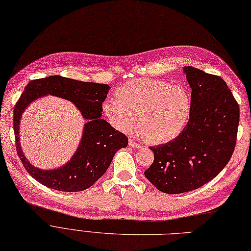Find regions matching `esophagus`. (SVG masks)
<instances>
[{
  "label": "esophagus",
  "mask_w": 251,
  "mask_h": 251,
  "mask_svg": "<svg viewBox=\"0 0 251 251\" xmlns=\"http://www.w3.org/2000/svg\"><path fill=\"white\" fill-rule=\"evenodd\" d=\"M128 146L133 147V148H141V144H139V143H137L136 141H134L133 139H129L128 141Z\"/></svg>",
  "instance_id": "34e87169"
}]
</instances>
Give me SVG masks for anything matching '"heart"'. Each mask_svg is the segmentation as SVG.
Listing matches in <instances>:
<instances>
[{
	"label": "heart",
	"mask_w": 251,
	"mask_h": 251,
	"mask_svg": "<svg viewBox=\"0 0 251 251\" xmlns=\"http://www.w3.org/2000/svg\"><path fill=\"white\" fill-rule=\"evenodd\" d=\"M116 99L103 103V112L110 124L128 133L137 124L144 138L151 143L175 139L186 126L191 111V98L181 85L140 78L125 83L115 92Z\"/></svg>",
	"instance_id": "b5f03b06"
}]
</instances>
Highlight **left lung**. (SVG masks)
<instances>
[{"label": "left lung", "instance_id": "1", "mask_svg": "<svg viewBox=\"0 0 251 251\" xmlns=\"http://www.w3.org/2000/svg\"><path fill=\"white\" fill-rule=\"evenodd\" d=\"M192 89L187 126L166 144L150 147L154 161L144 172L159 191L180 194L216 177L232 157L240 110L232 92L218 75L185 66Z\"/></svg>", "mask_w": 251, "mask_h": 251}]
</instances>
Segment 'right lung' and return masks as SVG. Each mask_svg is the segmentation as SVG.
<instances>
[{
	"label": "right lung",
	"instance_id": "1",
	"mask_svg": "<svg viewBox=\"0 0 251 251\" xmlns=\"http://www.w3.org/2000/svg\"><path fill=\"white\" fill-rule=\"evenodd\" d=\"M109 86L105 83L80 81L59 75L28 82L14 107V134L16 151L27 173L39 183L63 192H78L93 186L101 177L117 150L127 146V138L101 118L102 103ZM53 94L73 101L87 123L78 150L72 159L56 170L35 168L26 159L19 141V124L23 111L35 99Z\"/></svg>",
	"mask_w": 251,
	"mask_h": 251
}]
</instances>
